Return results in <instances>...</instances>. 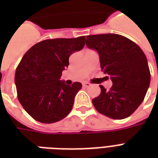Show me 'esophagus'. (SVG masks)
Wrapping results in <instances>:
<instances>
[{"label": "esophagus", "instance_id": "34e87169", "mask_svg": "<svg viewBox=\"0 0 158 158\" xmlns=\"http://www.w3.org/2000/svg\"><path fill=\"white\" fill-rule=\"evenodd\" d=\"M83 86L84 88H89V87L91 86V84L89 83V82H84V83H83Z\"/></svg>", "mask_w": 158, "mask_h": 158}]
</instances>
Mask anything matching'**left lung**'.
<instances>
[{
  "label": "left lung",
  "mask_w": 158,
  "mask_h": 158,
  "mask_svg": "<svg viewBox=\"0 0 158 158\" xmlns=\"http://www.w3.org/2000/svg\"><path fill=\"white\" fill-rule=\"evenodd\" d=\"M86 45L98 52L102 70L113 84L109 91L100 85L101 94L93 99L94 107L115 120L130 116L142 103L150 84L145 54L133 41L115 33L87 36Z\"/></svg>",
  "instance_id": "8db88e82"
}]
</instances>
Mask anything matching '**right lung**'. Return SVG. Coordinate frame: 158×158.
<instances>
[{
    "mask_svg": "<svg viewBox=\"0 0 158 158\" xmlns=\"http://www.w3.org/2000/svg\"><path fill=\"white\" fill-rule=\"evenodd\" d=\"M85 36L39 42L24 54L16 68L15 83L23 109L41 123L64 119L71 110L81 83L71 86L60 80L72 53L83 49Z\"/></svg>",
    "mask_w": 158,
    "mask_h": 158,
    "instance_id": "obj_1",
    "label": "right lung"
}]
</instances>
